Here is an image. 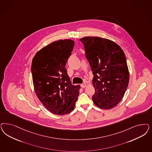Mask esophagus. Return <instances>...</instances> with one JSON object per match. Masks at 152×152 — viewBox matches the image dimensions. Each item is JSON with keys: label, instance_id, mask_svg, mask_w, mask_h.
Returning a JSON list of instances; mask_svg holds the SVG:
<instances>
[{"label": "esophagus", "instance_id": "obj_1", "mask_svg": "<svg viewBox=\"0 0 152 152\" xmlns=\"http://www.w3.org/2000/svg\"><path fill=\"white\" fill-rule=\"evenodd\" d=\"M86 86H87V84L86 83L81 84H80V87H81L82 88H85Z\"/></svg>", "mask_w": 152, "mask_h": 152}]
</instances>
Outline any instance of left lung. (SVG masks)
<instances>
[{"mask_svg": "<svg viewBox=\"0 0 152 152\" xmlns=\"http://www.w3.org/2000/svg\"><path fill=\"white\" fill-rule=\"evenodd\" d=\"M80 41L94 75L93 102L102 109L113 108L122 99L129 82L125 54L119 45L110 39L87 36Z\"/></svg>", "mask_w": 152, "mask_h": 152, "instance_id": "left-lung-1", "label": "left lung"}]
</instances>
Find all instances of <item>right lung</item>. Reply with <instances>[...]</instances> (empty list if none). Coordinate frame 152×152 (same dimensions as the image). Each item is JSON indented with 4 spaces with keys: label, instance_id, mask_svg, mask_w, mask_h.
Instances as JSON below:
<instances>
[{
    "label": "right lung",
    "instance_id": "add662e5",
    "mask_svg": "<svg viewBox=\"0 0 152 152\" xmlns=\"http://www.w3.org/2000/svg\"><path fill=\"white\" fill-rule=\"evenodd\" d=\"M74 45L72 39L54 41L39 50L32 59L34 92L45 108L56 115L72 112L78 99L80 86L71 83L65 68Z\"/></svg>",
    "mask_w": 152,
    "mask_h": 152
}]
</instances>
